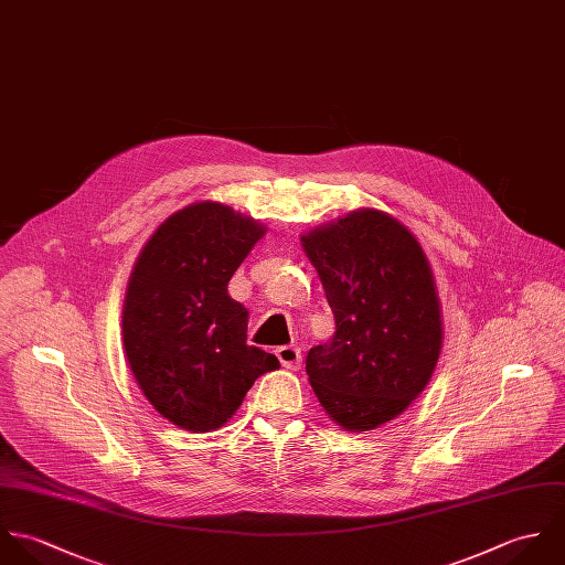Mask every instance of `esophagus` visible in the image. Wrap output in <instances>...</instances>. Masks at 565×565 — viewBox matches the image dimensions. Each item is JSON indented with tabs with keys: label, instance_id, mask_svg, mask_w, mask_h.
<instances>
[{
	"label": "esophagus",
	"instance_id": "esophagus-1",
	"mask_svg": "<svg viewBox=\"0 0 565 565\" xmlns=\"http://www.w3.org/2000/svg\"><path fill=\"white\" fill-rule=\"evenodd\" d=\"M275 355L279 358L281 366L284 369H290V371H297L301 366V349L295 347V344H284V347H277L275 349Z\"/></svg>",
	"mask_w": 565,
	"mask_h": 565
}]
</instances>
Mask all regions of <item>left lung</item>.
<instances>
[{"label": "left lung", "mask_w": 565, "mask_h": 565, "mask_svg": "<svg viewBox=\"0 0 565 565\" xmlns=\"http://www.w3.org/2000/svg\"><path fill=\"white\" fill-rule=\"evenodd\" d=\"M337 319L306 371L326 413L347 430H373L426 388L444 342L439 297L415 235L360 210L301 237Z\"/></svg>", "instance_id": "1"}]
</instances>
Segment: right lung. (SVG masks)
<instances>
[{"instance_id":"add662e5","label":"right lung","mask_w":565,"mask_h":565,"mask_svg":"<svg viewBox=\"0 0 565 565\" xmlns=\"http://www.w3.org/2000/svg\"><path fill=\"white\" fill-rule=\"evenodd\" d=\"M264 226L221 203H196L154 231L126 292L121 334L146 399L179 428L216 430L253 382L279 366L246 344L248 312L226 286Z\"/></svg>"}]
</instances>
